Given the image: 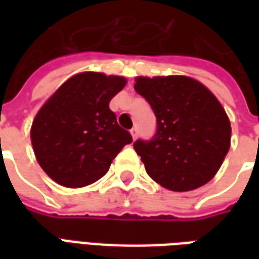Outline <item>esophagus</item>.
Listing matches in <instances>:
<instances>
[{
  "label": "esophagus",
  "instance_id": "34e87169",
  "mask_svg": "<svg viewBox=\"0 0 259 259\" xmlns=\"http://www.w3.org/2000/svg\"><path fill=\"white\" fill-rule=\"evenodd\" d=\"M130 133H132V137H133V139H136V137H137V135H139V132H137V127H133V129L130 130Z\"/></svg>",
  "mask_w": 259,
  "mask_h": 259
}]
</instances>
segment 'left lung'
I'll return each instance as SVG.
<instances>
[{
    "label": "left lung",
    "instance_id": "obj_1",
    "mask_svg": "<svg viewBox=\"0 0 259 259\" xmlns=\"http://www.w3.org/2000/svg\"><path fill=\"white\" fill-rule=\"evenodd\" d=\"M135 90L157 118L152 139L133 143L148 176L172 191L208 183L228 154L232 135L217 97L186 76L137 77Z\"/></svg>",
    "mask_w": 259,
    "mask_h": 259
}]
</instances>
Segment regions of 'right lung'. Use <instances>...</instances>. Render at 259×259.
Wrapping results in <instances>:
<instances>
[{
    "mask_svg": "<svg viewBox=\"0 0 259 259\" xmlns=\"http://www.w3.org/2000/svg\"><path fill=\"white\" fill-rule=\"evenodd\" d=\"M126 84L119 76L84 72L66 80L38 111L30 137L42 170L65 187L101 179L132 135L109 101Z\"/></svg>",
    "mask_w": 259,
    "mask_h": 259,
    "instance_id": "1",
    "label": "right lung"
}]
</instances>
